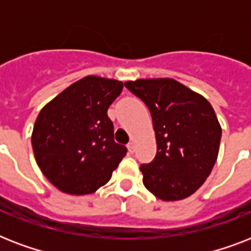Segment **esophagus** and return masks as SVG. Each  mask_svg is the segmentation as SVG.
<instances>
[{
  "mask_svg": "<svg viewBox=\"0 0 251 251\" xmlns=\"http://www.w3.org/2000/svg\"><path fill=\"white\" fill-rule=\"evenodd\" d=\"M127 150H129L130 153L134 152V143H133V142H130V143H127Z\"/></svg>",
  "mask_w": 251,
  "mask_h": 251,
  "instance_id": "34e87169",
  "label": "esophagus"
}]
</instances>
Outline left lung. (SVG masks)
I'll use <instances>...</instances> for the list:
<instances>
[{
	"label": "left lung",
	"instance_id": "obj_1",
	"mask_svg": "<svg viewBox=\"0 0 251 251\" xmlns=\"http://www.w3.org/2000/svg\"><path fill=\"white\" fill-rule=\"evenodd\" d=\"M125 87L149 106L156 156L142 164L143 183L161 201L194 194L218 159L222 126L210 102L171 78L137 79Z\"/></svg>",
	"mask_w": 251,
	"mask_h": 251
}]
</instances>
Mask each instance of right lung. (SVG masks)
Segmentation results:
<instances>
[{
	"label": "right lung",
	"instance_id": "obj_1",
	"mask_svg": "<svg viewBox=\"0 0 251 251\" xmlns=\"http://www.w3.org/2000/svg\"><path fill=\"white\" fill-rule=\"evenodd\" d=\"M122 88L120 80L84 76L40 110L31 137L33 153L43 175L62 193L92 194L126 155L106 114Z\"/></svg>",
	"mask_w": 251,
	"mask_h": 251
}]
</instances>
